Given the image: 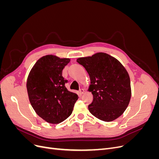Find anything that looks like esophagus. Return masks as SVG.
<instances>
[{
  "label": "esophagus",
  "instance_id": "esophagus-1",
  "mask_svg": "<svg viewBox=\"0 0 159 159\" xmlns=\"http://www.w3.org/2000/svg\"><path fill=\"white\" fill-rule=\"evenodd\" d=\"M84 92H85V91H84V89H80V94H83Z\"/></svg>",
  "mask_w": 159,
  "mask_h": 159
}]
</instances>
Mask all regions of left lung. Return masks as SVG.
<instances>
[{
    "mask_svg": "<svg viewBox=\"0 0 159 159\" xmlns=\"http://www.w3.org/2000/svg\"><path fill=\"white\" fill-rule=\"evenodd\" d=\"M76 61L89 75L88 91L93 97L88 106L89 112L106 122L121 116L131 97V81L125 68L115 57L104 52L79 57Z\"/></svg>",
    "mask_w": 159,
    "mask_h": 159,
    "instance_id": "left-lung-1",
    "label": "left lung"
}]
</instances>
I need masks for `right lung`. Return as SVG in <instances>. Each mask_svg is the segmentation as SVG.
<instances>
[{"instance_id":"obj_1","label":"right lung","mask_w":159,"mask_h":159,"mask_svg":"<svg viewBox=\"0 0 159 159\" xmlns=\"http://www.w3.org/2000/svg\"><path fill=\"white\" fill-rule=\"evenodd\" d=\"M70 61L54 55L38 60L28 74L26 88L32 107L49 123L58 124L70 116L78 96L65 86L62 70Z\"/></svg>"}]
</instances>
